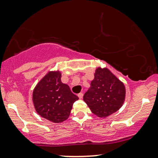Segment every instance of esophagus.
<instances>
[{"mask_svg":"<svg viewBox=\"0 0 158 158\" xmlns=\"http://www.w3.org/2000/svg\"><path fill=\"white\" fill-rule=\"evenodd\" d=\"M77 96H78V98H79L80 99L83 98V93H80V94H77Z\"/></svg>","mask_w":158,"mask_h":158,"instance_id":"esophagus-1","label":"esophagus"}]
</instances>
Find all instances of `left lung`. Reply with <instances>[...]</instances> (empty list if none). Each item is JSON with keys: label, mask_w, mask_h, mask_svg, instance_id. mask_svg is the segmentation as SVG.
Segmentation results:
<instances>
[{"label": "left lung", "mask_w": 158, "mask_h": 158, "mask_svg": "<svg viewBox=\"0 0 158 158\" xmlns=\"http://www.w3.org/2000/svg\"><path fill=\"white\" fill-rule=\"evenodd\" d=\"M125 97L126 88L123 82L107 68L98 67L90 88L84 94L83 100L93 114L106 118L122 106Z\"/></svg>", "instance_id": "1"}]
</instances>
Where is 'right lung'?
I'll list each match as a JSON object with an SVG mask.
<instances>
[{"instance_id": "add662e5", "label": "right lung", "mask_w": 158, "mask_h": 158, "mask_svg": "<svg viewBox=\"0 0 158 158\" xmlns=\"http://www.w3.org/2000/svg\"><path fill=\"white\" fill-rule=\"evenodd\" d=\"M61 72L49 71L33 90L32 101L36 111L53 123H61L70 116L73 103L78 97L68 85L62 83Z\"/></svg>"}]
</instances>
